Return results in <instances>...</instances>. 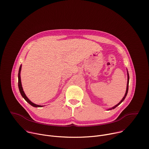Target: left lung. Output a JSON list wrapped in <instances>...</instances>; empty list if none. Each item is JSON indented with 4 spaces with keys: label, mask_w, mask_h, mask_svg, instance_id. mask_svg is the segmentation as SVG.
Returning <instances> with one entry per match:
<instances>
[{
    "label": "left lung",
    "mask_w": 149,
    "mask_h": 149,
    "mask_svg": "<svg viewBox=\"0 0 149 149\" xmlns=\"http://www.w3.org/2000/svg\"><path fill=\"white\" fill-rule=\"evenodd\" d=\"M127 75H128V80H127V90H126V92H125V95L124 96V97L123 98V99L121 100V101L118 104H117L116 105H115L114 107H113L112 109H110V110H111V109H115L116 107H117V106L118 105H120L123 101H124V100L125 99V97H126V95H127V93H128V90H129V73H127Z\"/></svg>",
    "instance_id": "1"
}]
</instances>
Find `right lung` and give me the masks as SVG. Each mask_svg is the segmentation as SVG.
<instances>
[{"label": "right lung", "instance_id": "right-lung-1", "mask_svg": "<svg viewBox=\"0 0 149 149\" xmlns=\"http://www.w3.org/2000/svg\"><path fill=\"white\" fill-rule=\"evenodd\" d=\"M21 67H22V66H20L19 67V72H18V87H19V91L21 94V95H22V96L24 97V98L29 104H31L32 106H33V107H42L43 105H36L34 103H33L32 102H31L28 98V97L26 96L24 90H23V88H22V84H21V81H20V71H21Z\"/></svg>", "mask_w": 149, "mask_h": 149}]
</instances>
